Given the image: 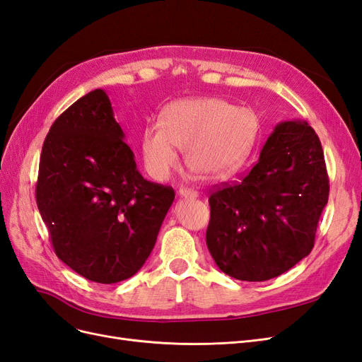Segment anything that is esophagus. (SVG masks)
<instances>
[{"instance_id": "1", "label": "esophagus", "mask_w": 362, "mask_h": 362, "mask_svg": "<svg viewBox=\"0 0 362 362\" xmlns=\"http://www.w3.org/2000/svg\"><path fill=\"white\" fill-rule=\"evenodd\" d=\"M177 194L180 198H186V200H194V198L198 197V192L194 189H189V188H180Z\"/></svg>"}]
</instances>
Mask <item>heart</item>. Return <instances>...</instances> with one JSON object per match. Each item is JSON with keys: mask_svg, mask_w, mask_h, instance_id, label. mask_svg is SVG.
I'll list each match as a JSON object with an SVG mask.
<instances>
[{"mask_svg": "<svg viewBox=\"0 0 362 362\" xmlns=\"http://www.w3.org/2000/svg\"><path fill=\"white\" fill-rule=\"evenodd\" d=\"M255 134L251 110L216 98L183 99L170 103L160 123H150L141 135L147 171L165 180L179 165L177 150L185 151L188 168L206 180L231 176L248 156Z\"/></svg>", "mask_w": 362, "mask_h": 362, "instance_id": "obj_1", "label": "heart"}]
</instances>
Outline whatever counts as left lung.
<instances>
[{
	"instance_id": "8db88e82",
	"label": "left lung",
	"mask_w": 362,
	"mask_h": 362,
	"mask_svg": "<svg viewBox=\"0 0 362 362\" xmlns=\"http://www.w3.org/2000/svg\"><path fill=\"white\" fill-rule=\"evenodd\" d=\"M328 195L316 132L305 120L278 123L247 176L209 198V252L221 271L240 281L281 275L313 250Z\"/></svg>"
}]
</instances>
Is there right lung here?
<instances>
[{
    "mask_svg": "<svg viewBox=\"0 0 362 362\" xmlns=\"http://www.w3.org/2000/svg\"><path fill=\"white\" fill-rule=\"evenodd\" d=\"M107 93L72 103L45 138L36 200L55 254L90 281L135 275L153 250L174 191L146 180Z\"/></svg>",
    "mask_w": 362,
    "mask_h": 362,
    "instance_id": "add662e5",
    "label": "right lung"
}]
</instances>
